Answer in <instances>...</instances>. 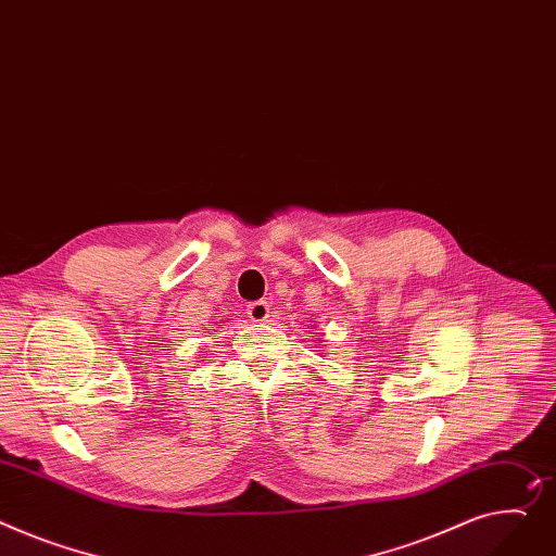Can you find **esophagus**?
I'll return each instance as SVG.
<instances>
[{
  "label": "esophagus",
  "mask_w": 556,
  "mask_h": 556,
  "mask_svg": "<svg viewBox=\"0 0 556 556\" xmlns=\"http://www.w3.org/2000/svg\"><path fill=\"white\" fill-rule=\"evenodd\" d=\"M245 311H248V317L252 321H266L270 317V302H266V300L252 302V304H248Z\"/></svg>",
  "instance_id": "1"
}]
</instances>
